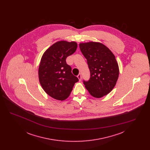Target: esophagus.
I'll list each match as a JSON object with an SVG mask.
<instances>
[{
  "label": "esophagus",
  "mask_w": 150,
  "mask_h": 150,
  "mask_svg": "<svg viewBox=\"0 0 150 150\" xmlns=\"http://www.w3.org/2000/svg\"><path fill=\"white\" fill-rule=\"evenodd\" d=\"M77 77H78V78L79 79V80L80 81L81 80V75L80 74H79L77 76Z\"/></svg>",
  "instance_id": "esophagus-1"
}]
</instances>
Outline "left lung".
<instances>
[{
  "instance_id": "left-lung-1",
  "label": "left lung",
  "mask_w": 150,
  "mask_h": 150,
  "mask_svg": "<svg viewBox=\"0 0 150 150\" xmlns=\"http://www.w3.org/2000/svg\"><path fill=\"white\" fill-rule=\"evenodd\" d=\"M91 72L88 81H83L86 89L95 98L107 95L114 88L119 69L114 54L104 44L90 42L80 43Z\"/></svg>"
}]
</instances>
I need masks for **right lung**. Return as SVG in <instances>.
<instances>
[{
	"label": "right lung",
	"instance_id": "obj_1",
	"mask_svg": "<svg viewBox=\"0 0 150 150\" xmlns=\"http://www.w3.org/2000/svg\"><path fill=\"white\" fill-rule=\"evenodd\" d=\"M75 42L59 41L44 53L39 67V82L45 93L57 100H66L79 79L66 64V58L77 48Z\"/></svg>",
	"mask_w": 150,
	"mask_h": 150
}]
</instances>
